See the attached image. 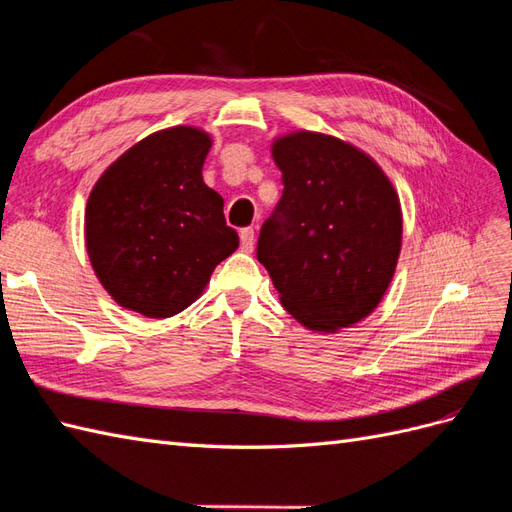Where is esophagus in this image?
Here are the masks:
<instances>
[{"mask_svg": "<svg viewBox=\"0 0 512 512\" xmlns=\"http://www.w3.org/2000/svg\"><path fill=\"white\" fill-rule=\"evenodd\" d=\"M240 246H242L244 253H251L253 251V248H255V231H253V227H246V229L240 231Z\"/></svg>", "mask_w": 512, "mask_h": 512, "instance_id": "34e87169", "label": "esophagus"}]
</instances>
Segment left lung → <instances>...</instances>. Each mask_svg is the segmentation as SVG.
<instances>
[{"label":"left lung","mask_w":512,"mask_h":512,"mask_svg":"<svg viewBox=\"0 0 512 512\" xmlns=\"http://www.w3.org/2000/svg\"><path fill=\"white\" fill-rule=\"evenodd\" d=\"M272 157L283 194L261 227L259 264L309 331L348 329L378 307L396 272L398 192L368 153L318 131L277 138Z\"/></svg>","instance_id":"obj_1"}]
</instances>
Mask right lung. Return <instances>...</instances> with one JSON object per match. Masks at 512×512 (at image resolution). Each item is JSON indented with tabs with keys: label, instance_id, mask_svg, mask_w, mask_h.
<instances>
[{
	"label": "right lung",
	"instance_id": "obj_1",
	"mask_svg": "<svg viewBox=\"0 0 512 512\" xmlns=\"http://www.w3.org/2000/svg\"><path fill=\"white\" fill-rule=\"evenodd\" d=\"M212 138L199 127L155 131L99 177L86 203V251L106 292L147 318L190 307L240 240L222 196L203 181Z\"/></svg>",
	"mask_w": 512,
	"mask_h": 512
}]
</instances>
